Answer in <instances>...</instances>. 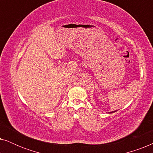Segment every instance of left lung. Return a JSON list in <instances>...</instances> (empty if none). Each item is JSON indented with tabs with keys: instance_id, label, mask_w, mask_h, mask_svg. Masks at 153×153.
I'll return each instance as SVG.
<instances>
[{
	"instance_id": "1",
	"label": "left lung",
	"mask_w": 153,
	"mask_h": 153,
	"mask_svg": "<svg viewBox=\"0 0 153 153\" xmlns=\"http://www.w3.org/2000/svg\"><path fill=\"white\" fill-rule=\"evenodd\" d=\"M116 111H111V112L108 113V114H113V113H114V112H116Z\"/></svg>"
}]
</instances>
